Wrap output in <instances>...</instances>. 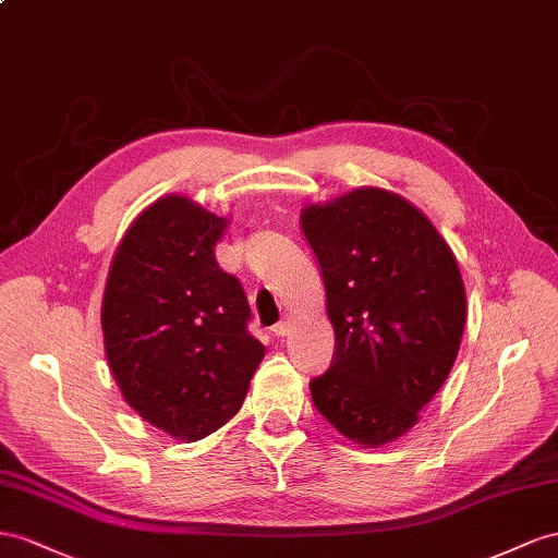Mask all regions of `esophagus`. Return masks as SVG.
Returning a JSON list of instances; mask_svg holds the SVG:
<instances>
[{"label": "esophagus", "mask_w": 558, "mask_h": 558, "mask_svg": "<svg viewBox=\"0 0 558 558\" xmlns=\"http://www.w3.org/2000/svg\"><path fill=\"white\" fill-rule=\"evenodd\" d=\"M290 330H292V320H290V318H282L280 323H276V325H274V335H276L278 339L288 337V335H290Z\"/></svg>", "instance_id": "1"}]
</instances>
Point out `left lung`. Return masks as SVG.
I'll list each match as a JSON object with an SVG mask.
<instances>
[{
    "label": "left lung",
    "instance_id": "1",
    "mask_svg": "<svg viewBox=\"0 0 558 558\" xmlns=\"http://www.w3.org/2000/svg\"><path fill=\"white\" fill-rule=\"evenodd\" d=\"M325 282L335 355L311 398L339 434L377 448L403 436L448 379L466 296L446 240L408 199L359 189L302 211Z\"/></svg>",
    "mask_w": 558,
    "mask_h": 558
}]
</instances>
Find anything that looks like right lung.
Returning <instances> with one entry per match:
<instances>
[{
    "label": "right lung",
    "mask_w": 558,
    "mask_h": 558,
    "mask_svg": "<svg viewBox=\"0 0 558 558\" xmlns=\"http://www.w3.org/2000/svg\"><path fill=\"white\" fill-rule=\"evenodd\" d=\"M223 228L181 195L157 199L122 238L106 284L112 377L143 420L179 440L231 420L264 359L245 290L214 256Z\"/></svg>",
    "instance_id": "right-lung-1"
}]
</instances>
